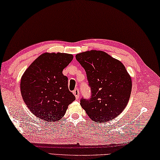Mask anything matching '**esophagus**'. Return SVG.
I'll return each instance as SVG.
<instances>
[{
  "instance_id": "esophagus-1",
  "label": "esophagus",
  "mask_w": 160,
  "mask_h": 160,
  "mask_svg": "<svg viewBox=\"0 0 160 160\" xmlns=\"http://www.w3.org/2000/svg\"><path fill=\"white\" fill-rule=\"evenodd\" d=\"M73 93H74V95L75 96V97L77 99H79V95H80V93L79 91H78V88H76V89L73 91Z\"/></svg>"
}]
</instances>
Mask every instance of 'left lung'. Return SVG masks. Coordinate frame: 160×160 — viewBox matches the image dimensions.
<instances>
[{
    "instance_id": "1",
    "label": "left lung",
    "mask_w": 160,
    "mask_h": 160,
    "mask_svg": "<svg viewBox=\"0 0 160 160\" xmlns=\"http://www.w3.org/2000/svg\"><path fill=\"white\" fill-rule=\"evenodd\" d=\"M76 59L83 67L91 89L90 100L81 99V106L94 122H106L118 116L129 101L132 79L125 66L106 52L90 50Z\"/></svg>"
}]
</instances>
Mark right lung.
<instances>
[{
	"label": "right lung",
	"mask_w": 160,
	"mask_h": 160,
	"mask_svg": "<svg viewBox=\"0 0 160 160\" xmlns=\"http://www.w3.org/2000/svg\"><path fill=\"white\" fill-rule=\"evenodd\" d=\"M67 53L42 54L22 76L20 92L29 110L39 119L56 122L64 116L76 98L68 88V78L62 71L72 61Z\"/></svg>",
	"instance_id": "add662e5"
}]
</instances>
